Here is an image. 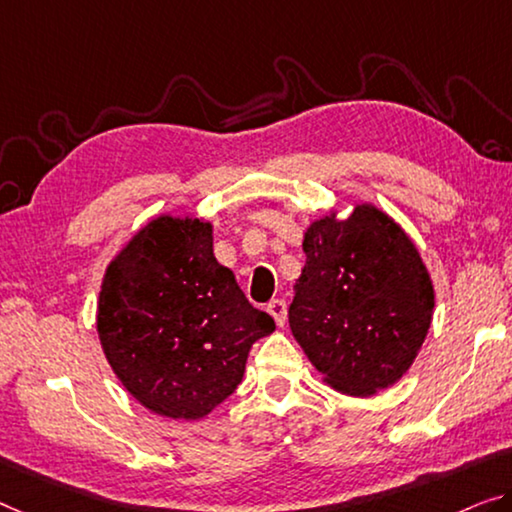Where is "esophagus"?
Wrapping results in <instances>:
<instances>
[{
	"label": "esophagus",
	"instance_id": "34e87169",
	"mask_svg": "<svg viewBox=\"0 0 512 512\" xmlns=\"http://www.w3.org/2000/svg\"><path fill=\"white\" fill-rule=\"evenodd\" d=\"M267 311H270V316L277 320L279 327L286 325V320H288V306H286V302H283V300H272L270 304H267Z\"/></svg>",
	"mask_w": 512,
	"mask_h": 512
}]
</instances>
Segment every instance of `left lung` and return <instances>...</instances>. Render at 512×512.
I'll return each instance as SVG.
<instances>
[{
	"label": "left lung",
	"instance_id": "left-lung-1",
	"mask_svg": "<svg viewBox=\"0 0 512 512\" xmlns=\"http://www.w3.org/2000/svg\"><path fill=\"white\" fill-rule=\"evenodd\" d=\"M288 309L293 336L336 391L371 396L407 373L428 334L432 283L419 251L373 206L322 217Z\"/></svg>",
	"mask_w": 512,
	"mask_h": 512
}]
</instances>
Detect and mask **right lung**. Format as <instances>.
<instances>
[{"mask_svg": "<svg viewBox=\"0 0 512 512\" xmlns=\"http://www.w3.org/2000/svg\"><path fill=\"white\" fill-rule=\"evenodd\" d=\"M274 320L212 254L201 219L157 217L107 267L98 334L109 366L148 410L201 419L231 396Z\"/></svg>", "mask_w": 512, "mask_h": 512, "instance_id": "1", "label": "right lung"}]
</instances>
